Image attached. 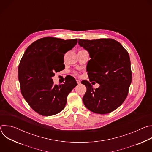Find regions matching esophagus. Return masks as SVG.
<instances>
[{"instance_id":"34e87169","label":"esophagus","mask_w":152,"mask_h":152,"mask_svg":"<svg viewBox=\"0 0 152 152\" xmlns=\"http://www.w3.org/2000/svg\"><path fill=\"white\" fill-rule=\"evenodd\" d=\"M76 82H77V84H78V85L80 84V80H79L77 79V80H76Z\"/></svg>"}]
</instances>
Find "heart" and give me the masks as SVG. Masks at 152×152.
<instances>
[{"instance_id": "obj_1", "label": "heart", "mask_w": 152, "mask_h": 152, "mask_svg": "<svg viewBox=\"0 0 152 152\" xmlns=\"http://www.w3.org/2000/svg\"><path fill=\"white\" fill-rule=\"evenodd\" d=\"M75 74H77V73H75Z\"/></svg>"}]
</instances>
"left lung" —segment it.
<instances>
[{"instance_id": "1", "label": "left lung", "mask_w": 152, "mask_h": 152, "mask_svg": "<svg viewBox=\"0 0 152 152\" xmlns=\"http://www.w3.org/2000/svg\"><path fill=\"white\" fill-rule=\"evenodd\" d=\"M78 40L79 45L89 52L91 58L89 79L100 84L98 88L93 90L88 81H82L86 87L83 102L94 113H110L123 103L128 94L132 81L129 53L113 39Z\"/></svg>"}]
</instances>
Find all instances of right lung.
I'll use <instances>...</instances> for the list:
<instances>
[{
	"instance_id": "1",
	"label": "right lung",
	"mask_w": 152,
	"mask_h": 152,
	"mask_svg": "<svg viewBox=\"0 0 152 152\" xmlns=\"http://www.w3.org/2000/svg\"><path fill=\"white\" fill-rule=\"evenodd\" d=\"M77 39L45 37L27 48L20 62L18 70L21 93L32 109L43 116H50L63 110L67 97L77 85L71 77L63 84L53 85L55 72L62 70L64 56L77 44ZM57 57L61 58L60 64Z\"/></svg>"
}]
</instances>
